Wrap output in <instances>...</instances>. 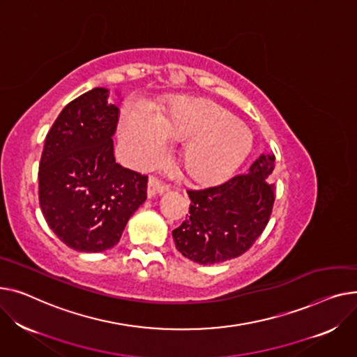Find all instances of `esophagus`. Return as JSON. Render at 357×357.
<instances>
[{
	"label": "esophagus",
	"instance_id": "1",
	"mask_svg": "<svg viewBox=\"0 0 357 357\" xmlns=\"http://www.w3.org/2000/svg\"><path fill=\"white\" fill-rule=\"evenodd\" d=\"M169 188H170L169 184H164L157 177L151 176L149 178V187H146V193H149V197H153L155 195H162L165 192H169Z\"/></svg>",
	"mask_w": 357,
	"mask_h": 357
}]
</instances>
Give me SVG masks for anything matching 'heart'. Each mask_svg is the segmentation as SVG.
Returning <instances> with one entry per match:
<instances>
[{
  "label": "heart",
  "mask_w": 357,
  "mask_h": 357,
  "mask_svg": "<svg viewBox=\"0 0 357 357\" xmlns=\"http://www.w3.org/2000/svg\"><path fill=\"white\" fill-rule=\"evenodd\" d=\"M121 137L135 165L155 162L165 137L184 141L180 164L192 180L215 184L232 176L252 149L246 125L218 103L200 98H181L162 108L157 118L134 103L121 118Z\"/></svg>",
  "instance_id": "obj_1"
}]
</instances>
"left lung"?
<instances>
[{
    "mask_svg": "<svg viewBox=\"0 0 357 357\" xmlns=\"http://www.w3.org/2000/svg\"><path fill=\"white\" fill-rule=\"evenodd\" d=\"M275 155L262 154L248 173L202 190H187L190 207L173 230L177 250L207 265L241 257L266 227L275 202Z\"/></svg>",
    "mask_w": 357,
    "mask_h": 357,
    "instance_id": "1",
    "label": "left lung"
}]
</instances>
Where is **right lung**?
<instances>
[{
  "instance_id": "right-lung-1",
  "label": "right lung",
  "mask_w": 357,
  "mask_h": 357,
  "mask_svg": "<svg viewBox=\"0 0 357 357\" xmlns=\"http://www.w3.org/2000/svg\"><path fill=\"white\" fill-rule=\"evenodd\" d=\"M108 89L95 88L69 102L46 135L38 165V202L56 234L79 252L115 246L146 199L145 174L115 161L119 109Z\"/></svg>"
}]
</instances>
